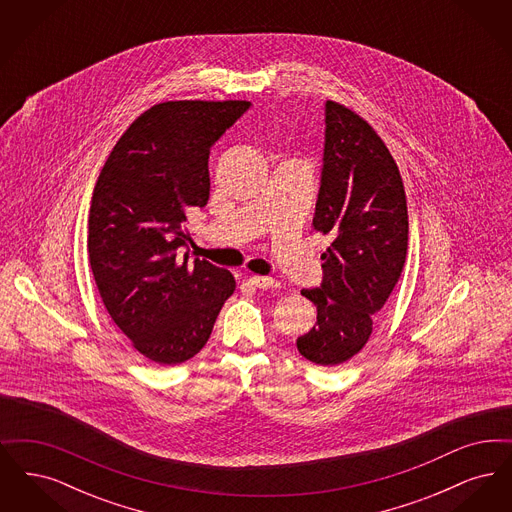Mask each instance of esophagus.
<instances>
[{"label":"esophagus","instance_id":"34e87169","mask_svg":"<svg viewBox=\"0 0 512 512\" xmlns=\"http://www.w3.org/2000/svg\"><path fill=\"white\" fill-rule=\"evenodd\" d=\"M245 280L257 288H263V290H270V288H276L278 282L270 276H257V274H251V276H245Z\"/></svg>","mask_w":512,"mask_h":512}]
</instances>
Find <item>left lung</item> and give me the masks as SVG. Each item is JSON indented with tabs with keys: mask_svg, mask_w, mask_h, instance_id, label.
I'll return each mask as SVG.
<instances>
[{
	"mask_svg": "<svg viewBox=\"0 0 512 512\" xmlns=\"http://www.w3.org/2000/svg\"><path fill=\"white\" fill-rule=\"evenodd\" d=\"M313 226L334 242L320 255L324 280L301 295L317 307L297 351L320 366L357 355L372 334L407 257L409 215L397 163L353 109L326 101L324 169Z\"/></svg>",
	"mask_w": 512,
	"mask_h": 512,
	"instance_id": "obj_1",
	"label": "left lung"
}]
</instances>
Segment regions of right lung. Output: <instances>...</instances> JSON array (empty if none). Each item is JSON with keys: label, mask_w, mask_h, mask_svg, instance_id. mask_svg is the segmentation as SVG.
I'll return each mask as SVG.
<instances>
[{"label": "right lung", "mask_w": 512, "mask_h": 512, "mask_svg": "<svg viewBox=\"0 0 512 512\" xmlns=\"http://www.w3.org/2000/svg\"><path fill=\"white\" fill-rule=\"evenodd\" d=\"M249 101H163L113 147L92 195L88 257L101 301L132 347L180 365L209 340L236 290L230 270L188 263L186 215L209 199V153Z\"/></svg>", "instance_id": "1"}]
</instances>
